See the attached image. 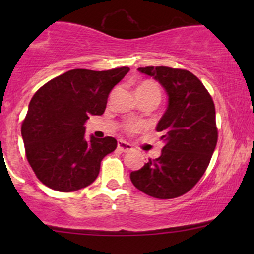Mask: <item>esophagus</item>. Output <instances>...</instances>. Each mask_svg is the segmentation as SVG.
<instances>
[{
  "mask_svg": "<svg viewBox=\"0 0 254 254\" xmlns=\"http://www.w3.org/2000/svg\"><path fill=\"white\" fill-rule=\"evenodd\" d=\"M131 145L130 143H127V141H124V140H118V150L119 151H123V152H127V151L131 150Z\"/></svg>",
  "mask_w": 254,
  "mask_h": 254,
  "instance_id": "obj_1",
  "label": "esophagus"
}]
</instances>
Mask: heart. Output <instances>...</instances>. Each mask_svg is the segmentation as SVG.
I'll return each mask as SVG.
<instances>
[{
  "instance_id": "1",
  "label": "heart",
  "mask_w": 254,
  "mask_h": 254,
  "mask_svg": "<svg viewBox=\"0 0 254 254\" xmlns=\"http://www.w3.org/2000/svg\"><path fill=\"white\" fill-rule=\"evenodd\" d=\"M136 92H142V93L151 94V96L156 97L158 101H160L161 98V89L155 82H151V81L142 82V83H140L139 86H137ZM140 127H140V124H137V123H129V124H127V131H136V130H139Z\"/></svg>"
}]
</instances>
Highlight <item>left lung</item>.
Wrapping results in <instances>:
<instances>
[{"mask_svg":"<svg viewBox=\"0 0 254 254\" xmlns=\"http://www.w3.org/2000/svg\"><path fill=\"white\" fill-rule=\"evenodd\" d=\"M137 70L160 82L168 104L156 127L162 132L161 156L130 173V179L153 198H177L198 183L216 147L214 102L200 79L189 71L166 66Z\"/></svg>","mask_w":254,"mask_h":254,"instance_id":"8db88e82","label":"left lung"}]
</instances>
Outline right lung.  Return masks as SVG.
<instances>
[{"mask_svg": "<svg viewBox=\"0 0 254 254\" xmlns=\"http://www.w3.org/2000/svg\"><path fill=\"white\" fill-rule=\"evenodd\" d=\"M129 67L108 71L75 68L45 83L33 96L22 124L30 167L40 182L59 191H73L93 183L101 162L117 148L107 136L84 139L87 120L106 111L113 87Z\"/></svg>", "mask_w": 254, "mask_h": 254, "instance_id": "obj_1", "label": "right lung"}]
</instances>
